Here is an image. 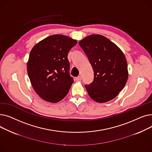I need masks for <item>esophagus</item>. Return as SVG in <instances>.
Here are the masks:
<instances>
[{
    "mask_svg": "<svg viewBox=\"0 0 152 152\" xmlns=\"http://www.w3.org/2000/svg\"><path fill=\"white\" fill-rule=\"evenodd\" d=\"M75 79H76V80L77 81H81V76H77V77H76L75 78Z\"/></svg>",
    "mask_w": 152,
    "mask_h": 152,
    "instance_id": "esophagus-1",
    "label": "esophagus"
}]
</instances>
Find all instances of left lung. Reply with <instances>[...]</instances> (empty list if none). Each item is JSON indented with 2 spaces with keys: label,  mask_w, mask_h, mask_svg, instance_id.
Here are the masks:
<instances>
[{
  "label": "left lung",
  "mask_w": 152,
  "mask_h": 152,
  "mask_svg": "<svg viewBox=\"0 0 152 152\" xmlns=\"http://www.w3.org/2000/svg\"><path fill=\"white\" fill-rule=\"evenodd\" d=\"M94 70L92 83L86 85L90 97L98 103L115 99L128 78L127 63L122 50L107 37L92 34L79 42Z\"/></svg>",
  "instance_id": "left-lung-1"
}]
</instances>
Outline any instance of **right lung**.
Masks as SVG:
<instances>
[{
  "instance_id": "add662e5",
  "label": "right lung",
  "mask_w": 152,
  "mask_h": 152,
  "mask_svg": "<svg viewBox=\"0 0 152 152\" xmlns=\"http://www.w3.org/2000/svg\"><path fill=\"white\" fill-rule=\"evenodd\" d=\"M77 41L54 34L36 44L31 50L27 63L32 86L45 101L57 103L67 95L74 80L69 73L68 53Z\"/></svg>"
}]
</instances>
